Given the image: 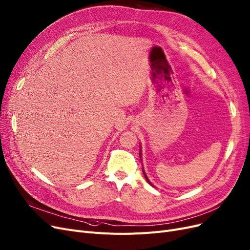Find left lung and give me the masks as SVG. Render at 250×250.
Here are the masks:
<instances>
[{"mask_svg":"<svg viewBox=\"0 0 250 250\" xmlns=\"http://www.w3.org/2000/svg\"><path fill=\"white\" fill-rule=\"evenodd\" d=\"M140 158H141V150H140ZM143 172H144V170H143ZM144 176H145V178H146V180H147V181H148V183H149V184H150V185H152V184H151V183H150V181H149V180H148V178H147V176H146V175H145V172H144ZM152 186H153V185H152Z\"/></svg>","mask_w":250,"mask_h":250,"instance_id":"obj_1","label":"left lung"}]
</instances>
